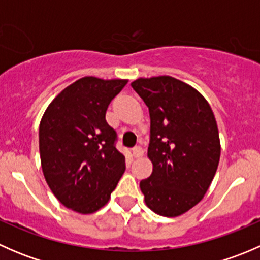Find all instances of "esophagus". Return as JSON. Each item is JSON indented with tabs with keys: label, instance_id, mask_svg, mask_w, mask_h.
I'll return each instance as SVG.
<instances>
[{
	"label": "esophagus",
	"instance_id": "34e87169",
	"mask_svg": "<svg viewBox=\"0 0 260 260\" xmlns=\"http://www.w3.org/2000/svg\"><path fill=\"white\" fill-rule=\"evenodd\" d=\"M132 153H133V157H135V158H140V157L143 156V148L140 146L135 147V148L132 149Z\"/></svg>",
	"mask_w": 260,
	"mask_h": 260
}]
</instances>
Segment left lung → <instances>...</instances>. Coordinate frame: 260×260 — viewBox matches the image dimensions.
Wrapping results in <instances>:
<instances>
[{
  "instance_id": "1",
  "label": "left lung",
  "mask_w": 260,
  "mask_h": 260,
  "mask_svg": "<svg viewBox=\"0 0 260 260\" xmlns=\"http://www.w3.org/2000/svg\"><path fill=\"white\" fill-rule=\"evenodd\" d=\"M132 88L148 107L153 165L140 187L146 205L175 217L203 200L220 159V140L210 104L188 84L162 75L140 78Z\"/></svg>"
}]
</instances>
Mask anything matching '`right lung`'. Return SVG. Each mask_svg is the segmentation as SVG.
<instances>
[{
    "label": "right lung",
    "instance_id": "obj_1",
    "mask_svg": "<svg viewBox=\"0 0 260 260\" xmlns=\"http://www.w3.org/2000/svg\"><path fill=\"white\" fill-rule=\"evenodd\" d=\"M127 81L81 78L57 94L41 118V167L65 208L80 214L98 211L124 172V156L115 148L117 133L106 112Z\"/></svg>",
    "mask_w": 260,
    "mask_h": 260
}]
</instances>
